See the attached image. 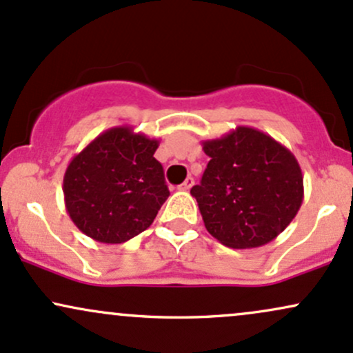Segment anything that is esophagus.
<instances>
[{"label": "esophagus", "mask_w": 353, "mask_h": 353, "mask_svg": "<svg viewBox=\"0 0 353 353\" xmlns=\"http://www.w3.org/2000/svg\"><path fill=\"white\" fill-rule=\"evenodd\" d=\"M192 185H194V177H188V179H185L184 182H182V184L179 185V189L181 190H189L190 188H192Z\"/></svg>", "instance_id": "34e87169"}]
</instances>
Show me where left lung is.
I'll use <instances>...</instances> for the list:
<instances>
[{
    "label": "left lung",
    "instance_id": "left-lung-1",
    "mask_svg": "<svg viewBox=\"0 0 353 353\" xmlns=\"http://www.w3.org/2000/svg\"><path fill=\"white\" fill-rule=\"evenodd\" d=\"M202 149L210 161L190 194L210 236L232 249L274 241L303 201V177L294 154L247 125L204 141Z\"/></svg>",
    "mask_w": 353,
    "mask_h": 353
}]
</instances>
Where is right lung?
Listing matches in <instances>:
<instances>
[{
    "instance_id": "right-lung-1",
    "label": "right lung",
    "mask_w": 353,
    "mask_h": 353,
    "mask_svg": "<svg viewBox=\"0 0 353 353\" xmlns=\"http://www.w3.org/2000/svg\"><path fill=\"white\" fill-rule=\"evenodd\" d=\"M159 141L129 125L92 139L68 165L64 204L81 232L103 244H123L152 224L169 197Z\"/></svg>"
}]
</instances>
